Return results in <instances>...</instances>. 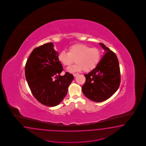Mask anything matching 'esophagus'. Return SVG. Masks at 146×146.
Masks as SVG:
<instances>
[{"label": "esophagus", "instance_id": "obj_1", "mask_svg": "<svg viewBox=\"0 0 146 146\" xmlns=\"http://www.w3.org/2000/svg\"><path fill=\"white\" fill-rule=\"evenodd\" d=\"M73 76H74V77H75V76H76L77 75H79V73H74V74H73Z\"/></svg>", "mask_w": 146, "mask_h": 146}]
</instances>
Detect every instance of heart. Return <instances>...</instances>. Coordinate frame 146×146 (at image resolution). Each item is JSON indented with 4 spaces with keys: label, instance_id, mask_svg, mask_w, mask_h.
<instances>
[{
    "label": "heart",
    "instance_id": "heart-1",
    "mask_svg": "<svg viewBox=\"0 0 146 146\" xmlns=\"http://www.w3.org/2000/svg\"><path fill=\"white\" fill-rule=\"evenodd\" d=\"M58 59L64 66H69L75 62V65L68 68L73 72L84 70L89 72L95 68L101 59V52L96 48H90L84 44H75L70 46L68 52L62 51Z\"/></svg>",
    "mask_w": 146,
    "mask_h": 146
}]
</instances>
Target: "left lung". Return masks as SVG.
I'll list each match as a JSON object with an SVG mask.
<instances>
[{
    "label": "left lung",
    "instance_id": "1",
    "mask_svg": "<svg viewBox=\"0 0 146 146\" xmlns=\"http://www.w3.org/2000/svg\"><path fill=\"white\" fill-rule=\"evenodd\" d=\"M100 44L105 54L96 67L84 74L86 82L82 87L84 95L96 102L109 98L119 88L120 83L119 64L117 56L103 43Z\"/></svg>",
    "mask_w": 146,
    "mask_h": 146
}]
</instances>
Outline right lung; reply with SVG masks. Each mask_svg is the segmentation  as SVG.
Listing matches in <instances>:
<instances>
[{
	"label": "right lung",
	"instance_id": "right-lung-1",
	"mask_svg": "<svg viewBox=\"0 0 146 146\" xmlns=\"http://www.w3.org/2000/svg\"><path fill=\"white\" fill-rule=\"evenodd\" d=\"M58 56L53 43H48L34 49L25 65L26 78L31 93L38 102L46 106L60 104L74 79L68 72L60 75L63 68Z\"/></svg>",
	"mask_w": 146,
	"mask_h": 146
}]
</instances>
